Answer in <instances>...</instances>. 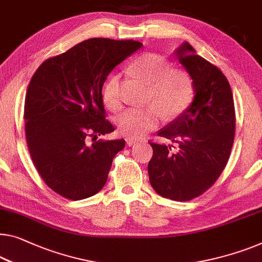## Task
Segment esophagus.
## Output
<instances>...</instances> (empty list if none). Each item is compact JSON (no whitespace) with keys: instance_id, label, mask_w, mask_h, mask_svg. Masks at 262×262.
<instances>
[{"instance_id":"obj_1","label":"esophagus","mask_w":262,"mask_h":262,"mask_svg":"<svg viewBox=\"0 0 262 262\" xmlns=\"http://www.w3.org/2000/svg\"><path fill=\"white\" fill-rule=\"evenodd\" d=\"M139 140L138 139H134V138H127L126 139V142H127V146H133V144H134L135 142H138Z\"/></svg>"}]
</instances>
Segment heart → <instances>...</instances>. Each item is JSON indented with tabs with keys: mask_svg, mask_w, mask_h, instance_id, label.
<instances>
[{
	"mask_svg": "<svg viewBox=\"0 0 262 262\" xmlns=\"http://www.w3.org/2000/svg\"><path fill=\"white\" fill-rule=\"evenodd\" d=\"M132 70L149 85L148 101L143 108H128L116 118L119 130L129 138H140L153 130L162 120L180 115L194 96V83L186 70L171 69L168 60L158 54H144L133 62ZM119 75H112L102 89V102L112 112L121 108Z\"/></svg>",
	"mask_w": 262,
	"mask_h": 262,
	"instance_id": "1",
	"label": "heart"
}]
</instances>
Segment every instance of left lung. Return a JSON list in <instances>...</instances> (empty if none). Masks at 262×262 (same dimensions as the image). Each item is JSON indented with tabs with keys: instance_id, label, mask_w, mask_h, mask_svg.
<instances>
[{
	"instance_id": "8db88e82",
	"label": "left lung",
	"mask_w": 262,
	"mask_h": 262,
	"mask_svg": "<svg viewBox=\"0 0 262 262\" xmlns=\"http://www.w3.org/2000/svg\"><path fill=\"white\" fill-rule=\"evenodd\" d=\"M175 56L192 77L194 99L177 120L158 133L179 144L150 143L149 181L159 195L174 201H188L205 193L220 177L231 154L235 133L234 101L226 76L199 56L188 42Z\"/></svg>"
}]
</instances>
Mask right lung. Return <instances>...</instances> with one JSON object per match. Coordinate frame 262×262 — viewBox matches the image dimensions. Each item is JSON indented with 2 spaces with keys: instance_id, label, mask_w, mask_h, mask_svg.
<instances>
[{
  "instance_id": "right-lung-1",
  "label": "right lung",
  "mask_w": 262,
  "mask_h": 262,
  "mask_svg": "<svg viewBox=\"0 0 262 262\" xmlns=\"http://www.w3.org/2000/svg\"><path fill=\"white\" fill-rule=\"evenodd\" d=\"M142 47L138 41L89 38L45 61L28 85L26 138L35 167L54 192L70 200L99 193L124 140L87 144L114 132L102 87L116 66Z\"/></svg>"
}]
</instances>
